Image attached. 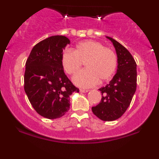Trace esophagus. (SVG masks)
<instances>
[{
	"mask_svg": "<svg viewBox=\"0 0 159 159\" xmlns=\"http://www.w3.org/2000/svg\"><path fill=\"white\" fill-rule=\"evenodd\" d=\"M80 93H88V90H82V89H80Z\"/></svg>",
	"mask_w": 159,
	"mask_h": 159,
	"instance_id": "esophagus-1",
	"label": "esophagus"
}]
</instances>
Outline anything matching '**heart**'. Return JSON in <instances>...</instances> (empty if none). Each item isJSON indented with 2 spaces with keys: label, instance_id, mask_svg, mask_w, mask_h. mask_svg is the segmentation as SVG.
I'll return each instance as SVG.
<instances>
[{
  "label": "heart",
  "instance_id": "obj_1",
  "mask_svg": "<svg viewBox=\"0 0 159 159\" xmlns=\"http://www.w3.org/2000/svg\"><path fill=\"white\" fill-rule=\"evenodd\" d=\"M64 71L73 75L84 62L85 69L73 77V82L80 88H89L109 79L116 70L117 57L114 51L94 40H85L76 45L73 51H66L61 56Z\"/></svg>",
  "mask_w": 159,
  "mask_h": 159
}]
</instances>
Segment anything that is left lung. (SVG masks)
I'll return each instance as SVG.
<instances>
[{"label":"left lung","instance_id":"1","mask_svg":"<svg viewBox=\"0 0 159 159\" xmlns=\"http://www.w3.org/2000/svg\"><path fill=\"white\" fill-rule=\"evenodd\" d=\"M113 43L117 56L116 73L109 84L100 88L102 96L98 105L92 107L93 113L106 121L122 116L131 103L136 91L137 65L131 53L119 42L106 36Z\"/></svg>","mask_w":159,"mask_h":159}]
</instances>
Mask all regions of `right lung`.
<instances>
[{
    "label": "right lung",
    "mask_w": 159,
    "mask_h": 159,
    "mask_svg": "<svg viewBox=\"0 0 159 159\" xmlns=\"http://www.w3.org/2000/svg\"><path fill=\"white\" fill-rule=\"evenodd\" d=\"M69 44L70 40L65 36L49 37L34 45L26 62L25 91L32 107L45 118L64 116L70 108L69 96L79 93L61 61Z\"/></svg>",
    "instance_id": "add662e5"
}]
</instances>
